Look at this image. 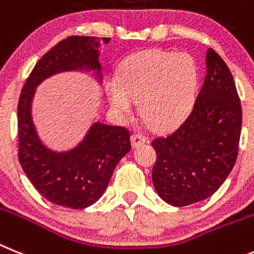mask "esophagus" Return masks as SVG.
Instances as JSON below:
<instances>
[{"instance_id":"obj_1","label":"esophagus","mask_w":254,"mask_h":254,"mask_svg":"<svg viewBox=\"0 0 254 254\" xmlns=\"http://www.w3.org/2000/svg\"><path fill=\"white\" fill-rule=\"evenodd\" d=\"M145 142H147V138L142 135V134L135 133L131 135V144H133V147H139V145L144 144Z\"/></svg>"}]
</instances>
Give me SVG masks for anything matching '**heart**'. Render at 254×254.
Here are the masks:
<instances>
[{"instance_id": "b5f03b06", "label": "heart", "mask_w": 254, "mask_h": 254, "mask_svg": "<svg viewBox=\"0 0 254 254\" xmlns=\"http://www.w3.org/2000/svg\"><path fill=\"white\" fill-rule=\"evenodd\" d=\"M198 84L199 71L190 55L148 50L127 57L106 90L114 111L129 115L136 101L145 124L165 130L188 116L197 98Z\"/></svg>"}]
</instances>
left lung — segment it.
<instances>
[{
	"instance_id": "left-lung-1",
	"label": "left lung",
	"mask_w": 254,
	"mask_h": 254,
	"mask_svg": "<svg viewBox=\"0 0 254 254\" xmlns=\"http://www.w3.org/2000/svg\"><path fill=\"white\" fill-rule=\"evenodd\" d=\"M207 75L188 118L173 133L152 140L157 160L154 189L165 202L184 207L211 197L238 157L242 105L233 75L208 48Z\"/></svg>"
}]
</instances>
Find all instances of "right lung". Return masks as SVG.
Listing matches in <instances>:
<instances>
[{
	"label": "right lung",
	"mask_w": 254,
	"mask_h": 254,
	"mask_svg": "<svg viewBox=\"0 0 254 254\" xmlns=\"http://www.w3.org/2000/svg\"><path fill=\"white\" fill-rule=\"evenodd\" d=\"M101 41L107 43L110 38L71 35L59 42L34 66L17 105V156L24 173L42 197L72 209L85 208L100 199L116 165L131 148L129 130L94 123L80 144L57 153L37 135L32 101L37 85L57 72L94 70L101 81L97 50Z\"/></svg>",
	"instance_id": "1"
}]
</instances>
